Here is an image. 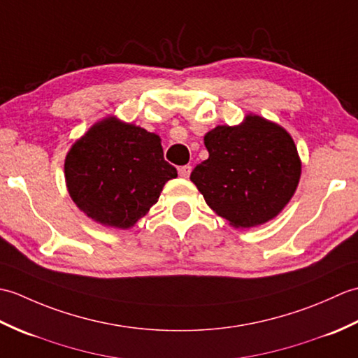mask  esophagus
I'll use <instances>...</instances> for the list:
<instances>
[{
    "instance_id": "obj_1",
    "label": "esophagus",
    "mask_w": 358,
    "mask_h": 358,
    "mask_svg": "<svg viewBox=\"0 0 358 358\" xmlns=\"http://www.w3.org/2000/svg\"><path fill=\"white\" fill-rule=\"evenodd\" d=\"M191 172H192V167L189 164L178 167V175H180V177H183V178H187L189 175H191Z\"/></svg>"
}]
</instances>
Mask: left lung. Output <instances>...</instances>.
Returning a JSON list of instances; mask_svg holds the SVG:
<instances>
[{
    "mask_svg": "<svg viewBox=\"0 0 358 358\" xmlns=\"http://www.w3.org/2000/svg\"><path fill=\"white\" fill-rule=\"evenodd\" d=\"M209 158L191 181L208 206L237 229L275 218L291 201L301 159L285 127L255 113L237 126H217L204 135Z\"/></svg>",
    "mask_w": 358,
    "mask_h": 358,
    "instance_id": "obj_1",
    "label": "left lung"
}]
</instances>
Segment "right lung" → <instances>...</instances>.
Returning <instances> with one entry per match:
<instances>
[{
    "label": "right lung",
    "mask_w": 358,
    "mask_h": 358,
    "mask_svg": "<svg viewBox=\"0 0 358 358\" xmlns=\"http://www.w3.org/2000/svg\"><path fill=\"white\" fill-rule=\"evenodd\" d=\"M67 192L95 223L131 229L158 201L177 169L163 157L162 138L115 115L98 121L64 159Z\"/></svg>",
    "instance_id": "obj_1"
}]
</instances>
